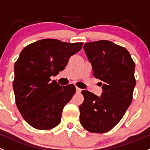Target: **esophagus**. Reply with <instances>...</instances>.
I'll return each instance as SVG.
<instances>
[{
  "label": "esophagus",
  "mask_w": 150,
  "mask_h": 150,
  "mask_svg": "<svg viewBox=\"0 0 150 150\" xmlns=\"http://www.w3.org/2000/svg\"><path fill=\"white\" fill-rule=\"evenodd\" d=\"M75 89H76V93H80L82 91V90L80 89V88H78V87L75 88Z\"/></svg>",
  "instance_id": "34e87169"
}]
</instances>
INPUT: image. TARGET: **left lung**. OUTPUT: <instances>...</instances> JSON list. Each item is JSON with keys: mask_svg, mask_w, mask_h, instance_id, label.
Segmentation results:
<instances>
[{"mask_svg": "<svg viewBox=\"0 0 150 150\" xmlns=\"http://www.w3.org/2000/svg\"><path fill=\"white\" fill-rule=\"evenodd\" d=\"M93 67V74L101 80L103 93L98 97L83 91L80 121L84 129L105 133L113 129L125 114L132 101L135 63L124 47L107 40L86 43L83 47Z\"/></svg>", "mask_w": 150, "mask_h": 150, "instance_id": "1", "label": "left lung"}]
</instances>
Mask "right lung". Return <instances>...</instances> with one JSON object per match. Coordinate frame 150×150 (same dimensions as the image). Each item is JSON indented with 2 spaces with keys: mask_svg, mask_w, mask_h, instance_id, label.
I'll use <instances>...</instances> for the list:
<instances>
[{
  "mask_svg": "<svg viewBox=\"0 0 150 150\" xmlns=\"http://www.w3.org/2000/svg\"><path fill=\"white\" fill-rule=\"evenodd\" d=\"M83 45L45 39L21 52L14 65L13 88L17 108L30 126L49 130L60 123L63 108L75 94V87L72 84L62 87L50 77L64 70Z\"/></svg>",
  "mask_w": 150,
  "mask_h": 150,
  "instance_id": "add662e5",
  "label": "right lung"
}]
</instances>
